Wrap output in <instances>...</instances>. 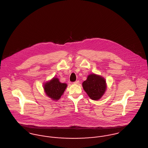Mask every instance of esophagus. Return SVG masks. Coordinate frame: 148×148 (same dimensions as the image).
<instances>
[{
    "instance_id": "obj_1",
    "label": "esophagus",
    "mask_w": 148,
    "mask_h": 148,
    "mask_svg": "<svg viewBox=\"0 0 148 148\" xmlns=\"http://www.w3.org/2000/svg\"><path fill=\"white\" fill-rule=\"evenodd\" d=\"M79 83V80L76 81V82H75L73 83V84H78Z\"/></svg>"
}]
</instances>
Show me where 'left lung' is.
<instances>
[{"instance_id":"left-lung-1","label":"left lung","mask_w":148,"mask_h":148,"mask_svg":"<svg viewBox=\"0 0 148 148\" xmlns=\"http://www.w3.org/2000/svg\"><path fill=\"white\" fill-rule=\"evenodd\" d=\"M83 87L91 99L98 100L106 92V80L100 75L92 73L88 75L86 80L83 83Z\"/></svg>"}]
</instances>
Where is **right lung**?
<instances>
[{
  "label": "right lung",
  "mask_w": 148,
  "mask_h": 148,
  "mask_svg": "<svg viewBox=\"0 0 148 148\" xmlns=\"http://www.w3.org/2000/svg\"><path fill=\"white\" fill-rule=\"evenodd\" d=\"M66 86V84L60 83L58 78L53 77L44 85V89L47 96L56 101L63 94Z\"/></svg>",
  "instance_id": "1"
}]
</instances>
